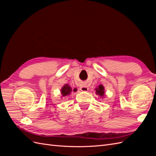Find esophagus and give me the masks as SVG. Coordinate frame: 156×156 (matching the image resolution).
I'll return each instance as SVG.
<instances>
[{
  "label": "esophagus",
  "mask_w": 156,
  "mask_h": 156,
  "mask_svg": "<svg viewBox=\"0 0 156 156\" xmlns=\"http://www.w3.org/2000/svg\"><path fill=\"white\" fill-rule=\"evenodd\" d=\"M80 88H81V91H87L88 90V88L87 87V85H85V84H82V85L81 86V87H80Z\"/></svg>",
  "instance_id": "esophagus-1"
}]
</instances>
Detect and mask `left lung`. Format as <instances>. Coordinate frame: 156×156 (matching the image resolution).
<instances>
[{"instance_id": "8db88e82", "label": "left lung", "mask_w": 156, "mask_h": 156, "mask_svg": "<svg viewBox=\"0 0 156 156\" xmlns=\"http://www.w3.org/2000/svg\"><path fill=\"white\" fill-rule=\"evenodd\" d=\"M96 94H99V95L101 96H103L104 95V87H103L101 84H100L98 88H96Z\"/></svg>"}]
</instances>
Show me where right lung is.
Instances as JSON below:
<instances>
[{"label": "right lung", "mask_w": 156, "mask_h": 156, "mask_svg": "<svg viewBox=\"0 0 156 156\" xmlns=\"http://www.w3.org/2000/svg\"><path fill=\"white\" fill-rule=\"evenodd\" d=\"M72 91V89L71 88L68 84H66L63 87V88L61 90V93H62V95L65 97L67 96L69 94H70L71 92ZM73 91H76V89H74Z\"/></svg>", "instance_id": "add662e5"}]
</instances>
